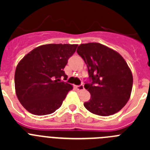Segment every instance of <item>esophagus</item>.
<instances>
[{"label":"esophagus","instance_id":"obj_1","mask_svg":"<svg viewBox=\"0 0 150 150\" xmlns=\"http://www.w3.org/2000/svg\"><path fill=\"white\" fill-rule=\"evenodd\" d=\"M76 89L79 90V91H82V90L84 89V86H83V85H79V86H76Z\"/></svg>","mask_w":150,"mask_h":150}]
</instances>
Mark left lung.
I'll return each mask as SVG.
<instances>
[{
    "instance_id": "left-lung-1",
    "label": "left lung",
    "mask_w": 150,
    "mask_h": 150,
    "mask_svg": "<svg viewBox=\"0 0 150 150\" xmlns=\"http://www.w3.org/2000/svg\"><path fill=\"white\" fill-rule=\"evenodd\" d=\"M78 55L88 67L89 83L84 87L91 98L84 107L94 114H115L129 100L133 85L132 71L120 54L98 43L80 44Z\"/></svg>"
}]
</instances>
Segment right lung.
I'll return each mask as SVG.
<instances>
[{"label":"right lung","mask_w":150,"mask_h":150,"mask_svg":"<svg viewBox=\"0 0 150 150\" xmlns=\"http://www.w3.org/2000/svg\"><path fill=\"white\" fill-rule=\"evenodd\" d=\"M76 44H46L34 49L18 62L15 88L18 100L29 112L51 114L62 106L71 84L61 82L64 68L76 52Z\"/></svg>","instance_id":"obj_1"}]
</instances>
